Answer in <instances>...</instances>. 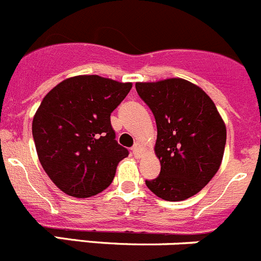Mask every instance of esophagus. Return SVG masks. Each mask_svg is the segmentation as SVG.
Segmentation results:
<instances>
[{"label": "esophagus", "instance_id": "34e87169", "mask_svg": "<svg viewBox=\"0 0 261 261\" xmlns=\"http://www.w3.org/2000/svg\"><path fill=\"white\" fill-rule=\"evenodd\" d=\"M132 151H133V155H135V156H141V154H142V147H141V145L140 143H136L135 146H133V149H132Z\"/></svg>", "mask_w": 261, "mask_h": 261}]
</instances>
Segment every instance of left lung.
<instances>
[{
    "label": "left lung",
    "instance_id": "1",
    "mask_svg": "<svg viewBox=\"0 0 261 261\" xmlns=\"http://www.w3.org/2000/svg\"><path fill=\"white\" fill-rule=\"evenodd\" d=\"M156 121L155 154L160 174L146 186L156 197L180 202L199 193L221 166L226 126L214 101L198 85L178 77L136 83Z\"/></svg>",
    "mask_w": 261,
    "mask_h": 261
}]
</instances>
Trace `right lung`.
<instances>
[{
  "label": "right lung",
  "instance_id": "right-lung-1",
  "mask_svg": "<svg viewBox=\"0 0 261 261\" xmlns=\"http://www.w3.org/2000/svg\"><path fill=\"white\" fill-rule=\"evenodd\" d=\"M132 83L98 75L66 79L44 97L32 121L36 151L63 193L89 198L109 188L128 150L115 140L110 115Z\"/></svg>",
  "mask_w": 261,
  "mask_h": 261
}]
</instances>
